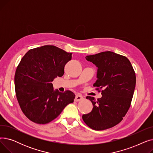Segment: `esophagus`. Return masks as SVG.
<instances>
[{
	"label": "esophagus",
	"instance_id": "1",
	"mask_svg": "<svg viewBox=\"0 0 153 153\" xmlns=\"http://www.w3.org/2000/svg\"><path fill=\"white\" fill-rule=\"evenodd\" d=\"M83 99H84V97H82V95H76V97L74 99V100L76 102H79V101H81V100H82Z\"/></svg>",
	"mask_w": 153,
	"mask_h": 153
}]
</instances>
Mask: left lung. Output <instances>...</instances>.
<instances>
[{
  "mask_svg": "<svg viewBox=\"0 0 153 153\" xmlns=\"http://www.w3.org/2000/svg\"><path fill=\"white\" fill-rule=\"evenodd\" d=\"M85 59L97 68V79L93 85L103 90L97 100L86 97L93 108L82 119L93 130H106L121 122L129 109L135 89V72L129 59L111 51L87 56Z\"/></svg>",
  "mask_w": 153,
  "mask_h": 153,
  "instance_id": "1",
  "label": "left lung"
}]
</instances>
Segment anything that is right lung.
Instances as JSON below:
<instances>
[{"label":"right lung","instance_id":"right-lung-1","mask_svg":"<svg viewBox=\"0 0 153 153\" xmlns=\"http://www.w3.org/2000/svg\"><path fill=\"white\" fill-rule=\"evenodd\" d=\"M71 57V53L45 45L29 50L21 59L15 74V89L23 113L31 121L49 123L74 102L73 92L54 91L51 83L63 76Z\"/></svg>","mask_w":153,"mask_h":153}]
</instances>
